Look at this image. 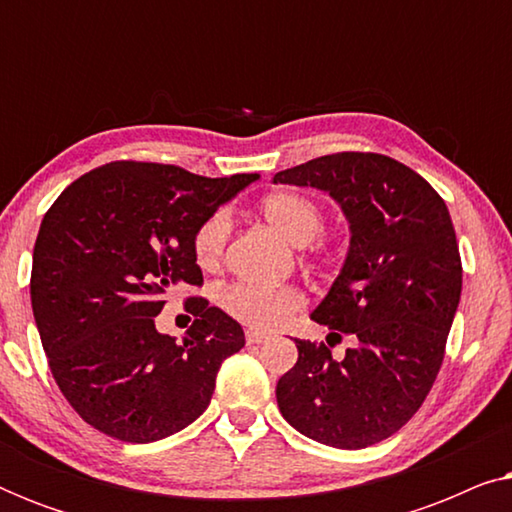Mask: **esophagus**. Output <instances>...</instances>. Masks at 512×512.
I'll return each mask as SVG.
<instances>
[{
	"instance_id": "1",
	"label": "esophagus",
	"mask_w": 512,
	"mask_h": 512,
	"mask_svg": "<svg viewBox=\"0 0 512 512\" xmlns=\"http://www.w3.org/2000/svg\"><path fill=\"white\" fill-rule=\"evenodd\" d=\"M268 338H270V335L263 333V331H247L249 345H261V342H265Z\"/></svg>"
}]
</instances>
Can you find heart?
Segmentation results:
<instances>
[{
  "label": "heart",
  "instance_id": "b5f03b06",
  "mask_svg": "<svg viewBox=\"0 0 512 512\" xmlns=\"http://www.w3.org/2000/svg\"><path fill=\"white\" fill-rule=\"evenodd\" d=\"M263 216L272 228L293 247L310 244L324 223L321 207L312 198L296 191H277L263 200ZM230 235V216L226 212L209 214L193 235V258L202 270H216ZM221 310L244 326L270 331L282 324L291 312L303 305V296L293 286L230 284L219 291Z\"/></svg>",
  "mask_w": 512,
  "mask_h": 512
}]
</instances>
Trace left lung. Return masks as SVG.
I'll use <instances>...</instances> for the list:
<instances>
[{"instance_id": "1", "label": "left lung", "mask_w": 512, "mask_h": 512, "mask_svg": "<svg viewBox=\"0 0 512 512\" xmlns=\"http://www.w3.org/2000/svg\"><path fill=\"white\" fill-rule=\"evenodd\" d=\"M272 181L319 188L345 214V263L310 317L356 338L340 361L296 340V366L277 382L279 412L317 443H380L419 410L443 363L461 296L450 212L429 181L380 153L321 156Z\"/></svg>"}]
</instances>
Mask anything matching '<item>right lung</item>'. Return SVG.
<instances>
[{"mask_svg":"<svg viewBox=\"0 0 512 512\" xmlns=\"http://www.w3.org/2000/svg\"><path fill=\"white\" fill-rule=\"evenodd\" d=\"M258 174L198 177L158 163H109L69 184L41 221L32 312L48 366L83 422L153 443L195 422L244 331L205 298L184 340L160 333L167 291L202 284L193 235Z\"/></svg>","mask_w":512,"mask_h":512,"instance_id":"obj_1","label":"right lung"}]
</instances>
